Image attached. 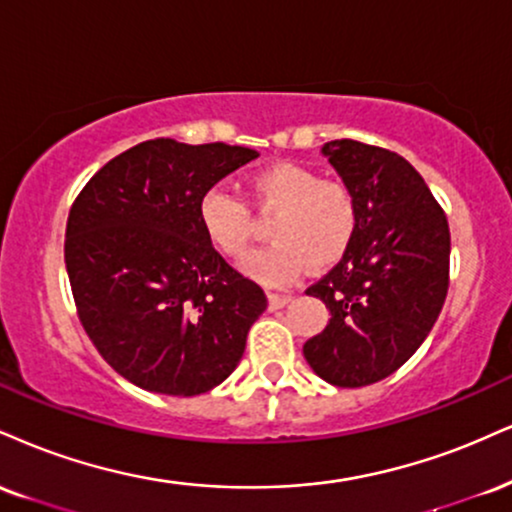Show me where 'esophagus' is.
<instances>
[{
    "instance_id": "34e87169",
    "label": "esophagus",
    "mask_w": 512,
    "mask_h": 512,
    "mask_svg": "<svg viewBox=\"0 0 512 512\" xmlns=\"http://www.w3.org/2000/svg\"><path fill=\"white\" fill-rule=\"evenodd\" d=\"M293 300L291 293H279V291H272L269 293V305H272V310H279V307L288 305Z\"/></svg>"
}]
</instances>
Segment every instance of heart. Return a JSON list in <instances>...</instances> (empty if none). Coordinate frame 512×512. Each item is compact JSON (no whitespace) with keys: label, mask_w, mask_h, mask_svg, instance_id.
<instances>
[{"label":"heart","mask_w":512,"mask_h":512,"mask_svg":"<svg viewBox=\"0 0 512 512\" xmlns=\"http://www.w3.org/2000/svg\"><path fill=\"white\" fill-rule=\"evenodd\" d=\"M255 207L276 214V243L252 252L245 269L267 283H286L307 264L331 267L353 243L360 207L353 188L341 181H322L317 171L298 164H276L252 181ZM200 224L207 238L226 255H243L257 238V221L248 202L224 186H212L200 197Z\"/></svg>","instance_id":"obj_1"}]
</instances>
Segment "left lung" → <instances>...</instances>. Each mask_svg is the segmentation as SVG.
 Returning a JSON list of instances; mask_svg holds the SVG:
<instances>
[{
	"mask_svg": "<svg viewBox=\"0 0 512 512\" xmlns=\"http://www.w3.org/2000/svg\"><path fill=\"white\" fill-rule=\"evenodd\" d=\"M322 155L353 188L360 224L343 260L307 288L331 319L303 355L324 381L357 389L403 367L432 331L448 293L451 231L408 159L348 138Z\"/></svg>",
	"mask_w": 512,
	"mask_h": 512,
	"instance_id": "1",
	"label": "left lung"
}]
</instances>
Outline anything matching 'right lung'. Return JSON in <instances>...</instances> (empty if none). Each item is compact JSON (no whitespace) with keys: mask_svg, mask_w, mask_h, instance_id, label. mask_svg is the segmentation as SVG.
I'll use <instances>...</instances> for the list:
<instances>
[{"mask_svg":"<svg viewBox=\"0 0 512 512\" xmlns=\"http://www.w3.org/2000/svg\"><path fill=\"white\" fill-rule=\"evenodd\" d=\"M255 150L145 140L85 183L64 260L85 334L123 379L200 396L238 367L267 295L214 250L200 197Z\"/></svg>","mask_w":512,"mask_h":512,"instance_id":"right-lung-1","label":"right lung"}]
</instances>
